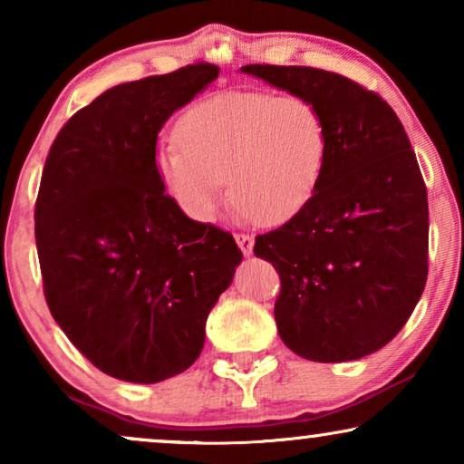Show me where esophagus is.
<instances>
[{
    "label": "esophagus",
    "mask_w": 464,
    "mask_h": 464,
    "mask_svg": "<svg viewBox=\"0 0 464 464\" xmlns=\"http://www.w3.org/2000/svg\"><path fill=\"white\" fill-rule=\"evenodd\" d=\"M234 238H237L240 251H243L245 256H251V253H253V243H256V240H253V237H249V234H234Z\"/></svg>",
    "instance_id": "obj_1"
}]
</instances>
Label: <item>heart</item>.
<instances>
[{
  "label": "heart",
  "instance_id": "obj_1",
  "mask_svg": "<svg viewBox=\"0 0 464 464\" xmlns=\"http://www.w3.org/2000/svg\"><path fill=\"white\" fill-rule=\"evenodd\" d=\"M177 137L158 148L156 170L196 224L215 219L226 177L240 215L285 224L316 194L329 154L325 116L294 94H215L183 113Z\"/></svg>",
  "mask_w": 464,
  "mask_h": 464
}]
</instances>
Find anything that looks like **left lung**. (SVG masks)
<instances>
[{
  "label": "left lung",
  "mask_w": 464,
  "mask_h": 464,
  "mask_svg": "<svg viewBox=\"0 0 464 464\" xmlns=\"http://www.w3.org/2000/svg\"><path fill=\"white\" fill-rule=\"evenodd\" d=\"M240 72L313 101L329 132L316 194L253 246L281 276L278 335L319 363L367 357L408 323L429 272L427 188L403 124L380 94L340 73L295 65Z\"/></svg>",
  "instance_id": "1"
}]
</instances>
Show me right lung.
<instances>
[{
	"mask_svg": "<svg viewBox=\"0 0 464 464\" xmlns=\"http://www.w3.org/2000/svg\"><path fill=\"white\" fill-rule=\"evenodd\" d=\"M218 75L196 63L110 88L69 118L44 164V295L72 344L111 378L154 384L186 372L243 262L232 234L189 219L156 170L164 122Z\"/></svg>",
	"mask_w": 464,
	"mask_h": 464,
	"instance_id": "add662e5",
	"label": "right lung"
}]
</instances>
